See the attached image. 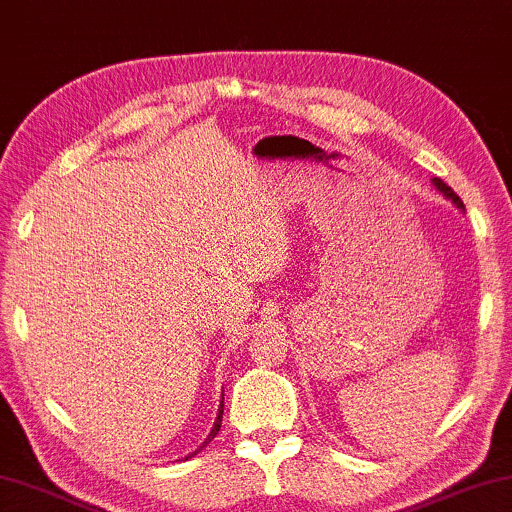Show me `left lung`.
Segmentation results:
<instances>
[{
	"label": "left lung",
	"instance_id": "1",
	"mask_svg": "<svg viewBox=\"0 0 512 512\" xmlns=\"http://www.w3.org/2000/svg\"><path fill=\"white\" fill-rule=\"evenodd\" d=\"M433 187H435V189H438V192H440L442 196H445V199H449V201H452V203H454V206L461 210V213H466V206H463V201L459 199V196H456V194L452 192V187H447V185H445V182H442V180H440V177H433Z\"/></svg>",
	"mask_w": 512,
	"mask_h": 512
}]
</instances>
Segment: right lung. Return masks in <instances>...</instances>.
I'll use <instances>...</instances> for the list:
<instances>
[{
	"instance_id": "1",
	"label": "right lung",
	"mask_w": 512,
	"mask_h": 512,
	"mask_svg": "<svg viewBox=\"0 0 512 512\" xmlns=\"http://www.w3.org/2000/svg\"><path fill=\"white\" fill-rule=\"evenodd\" d=\"M222 395H224V393H222ZM222 412H224V398H222V403H220V410H217L215 424H213V428H210L208 438H206V440H203V445H201L199 449H194V452H192V454H189V456H185V459H192V456H194V454H199V452H201V449H203V447H206V445H208V442L215 438V435H217V431H220V426H222Z\"/></svg>"
}]
</instances>
